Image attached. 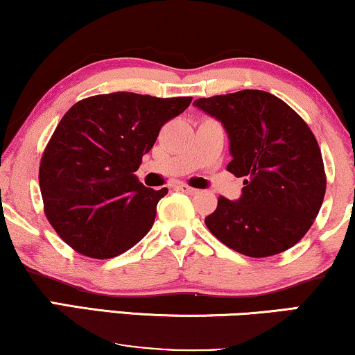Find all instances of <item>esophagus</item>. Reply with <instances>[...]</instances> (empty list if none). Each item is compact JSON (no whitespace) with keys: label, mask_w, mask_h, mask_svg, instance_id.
Listing matches in <instances>:
<instances>
[{"label":"esophagus","mask_w":355,"mask_h":355,"mask_svg":"<svg viewBox=\"0 0 355 355\" xmlns=\"http://www.w3.org/2000/svg\"><path fill=\"white\" fill-rule=\"evenodd\" d=\"M177 189H178V191H182V193L189 194V196H193V194H198V189L188 187V184H178Z\"/></svg>","instance_id":"34e87169"}]
</instances>
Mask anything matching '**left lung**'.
<instances>
[{
  "label": "left lung",
  "mask_w": 355,
  "mask_h": 355,
  "mask_svg": "<svg viewBox=\"0 0 355 355\" xmlns=\"http://www.w3.org/2000/svg\"><path fill=\"white\" fill-rule=\"evenodd\" d=\"M230 139L228 172L243 177L238 201L220 196L206 217L214 236L243 256H275L301 241L320 211L325 167L312 130L286 103L261 89L199 98Z\"/></svg>",
  "instance_id": "1"
}]
</instances>
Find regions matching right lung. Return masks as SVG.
Wrapping results in <instances>:
<instances>
[{
    "mask_svg": "<svg viewBox=\"0 0 355 355\" xmlns=\"http://www.w3.org/2000/svg\"><path fill=\"white\" fill-rule=\"evenodd\" d=\"M191 98L117 92L73 104L40 162L44 216L72 249L111 259L133 248L156 218L168 189L139 183L135 172L162 125Z\"/></svg>",
    "mask_w": 355,
    "mask_h": 355,
    "instance_id": "right-lung-1",
    "label": "right lung"
}]
</instances>
